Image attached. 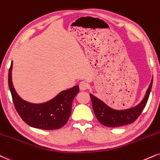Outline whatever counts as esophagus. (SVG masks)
<instances>
[{
    "mask_svg": "<svg viewBox=\"0 0 160 160\" xmlns=\"http://www.w3.org/2000/svg\"><path fill=\"white\" fill-rule=\"evenodd\" d=\"M79 86H80V89L81 91H84V90H86L88 87V84L87 82L86 81H81L79 84Z\"/></svg>",
    "mask_w": 160,
    "mask_h": 160,
    "instance_id": "esophagus-1",
    "label": "esophagus"
}]
</instances>
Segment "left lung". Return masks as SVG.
I'll use <instances>...</instances> for the list:
<instances>
[{
    "mask_svg": "<svg viewBox=\"0 0 160 160\" xmlns=\"http://www.w3.org/2000/svg\"><path fill=\"white\" fill-rule=\"evenodd\" d=\"M153 84V78L146 91L145 97L138 104L126 109H115L107 106L103 101L90 94L92 107L95 116L100 123L109 128H115L134 122L142 113L147 103Z\"/></svg>",
    "mask_w": 160,
    "mask_h": 160,
    "instance_id": "8db88e82",
    "label": "left lung"
}]
</instances>
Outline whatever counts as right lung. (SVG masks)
I'll return each mask as SVG.
<instances>
[{
    "instance_id": "add662e5",
    "label": "right lung",
    "mask_w": 160,
    "mask_h": 160,
    "mask_svg": "<svg viewBox=\"0 0 160 160\" xmlns=\"http://www.w3.org/2000/svg\"><path fill=\"white\" fill-rule=\"evenodd\" d=\"M12 62L9 70V88L13 103L22 120L34 128L57 130L68 122L73 100L79 92V86L59 92L53 98L42 103H32L24 101L18 95L12 81Z\"/></svg>"
}]
</instances>
